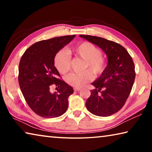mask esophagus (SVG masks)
<instances>
[{"label": "esophagus", "mask_w": 152, "mask_h": 152, "mask_svg": "<svg viewBox=\"0 0 152 152\" xmlns=\"http://www.w3.org/2000/svg\"><path fill=\"white\" fill-rule=\"evenodd\" d=\"M74 91H80L81 88H76V87H75V88H74Z\"/></svg>", "instance_id": "obj_1"}]
</instances>
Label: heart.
<instances>
[{
  "label": "heart",
  "instance_id": "b5f03b06",
  "mask_svg": "<svg viewBox=\"0 0 152 152\" xmlns=\"http://www.w3.org/2000/svg\"><path fill=\"white\" fill-rule=\"evenodd\" d=\"M73 53L75 57L83 59V68H89L94 75L101 74L106 67V62L101 55V50L91 42L80 43L73 50ZM54 65L59 72L66 74L71 68L70 55L65 50L58 51L54 58ZM91 71L86 70L81 72L71 73L66 76V81L69 85L81 88L92 79Z\"/></svg>",
  "mask_w": 152,
  "mask_h": 152
}]
</instances>
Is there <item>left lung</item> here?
Here are the masks:
<instances>
[{
  "label": "left lung",
  "instance_id": "8db88e82",
  "mask_svg": "<svg viewBox=\"0 0 152 152\" xmlns=\"http://www.w3.org/2000/svg\"><path fill=\"white\" fill-rule=\"evenodd\" d=\"M80 37L99 46L107 56V66L92 83L94 89L86 106L96 116H110L124 106L132 91L135 78L133 59L124 47L113 41L88 35Z\"/></svg>",
  "mask_w": 152,
  "mask_h": 152
}]
</instances>
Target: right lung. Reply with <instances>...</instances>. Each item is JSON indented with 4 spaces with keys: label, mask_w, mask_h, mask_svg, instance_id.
Wrapping results in <instances>:
<instances>
[{
    "label": "right lung",
    "mask_w": 152,
    "mask_h": 152,
    "mask_svg": "<svg viewBox=\"0 0 152 152\" xmlns=\"http://www.w3.org/2000/svg\"><path fill=\"white\" fill-rule=\"evenodd\" d=\"M75 35L42 40L25 51L19 66V83L27 104L33 112L44 118L60 117L66 111L72 87L62 80L54 66L58 51L70 43ZM52 86L57 92H50Z\"/></svg>",
    "instance_id": "right-lung-1"
}]
</instances>
